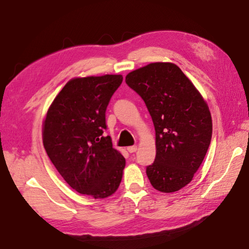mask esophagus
Instances as JSON below:
<instances>
[{
  "instance_id": "esophagus-1",
  "label": "esophagus",
  "mask_w": 249,
  "mask_h": 249,
  "mask_svg": "<svg viewBox=\"0 0 249 249\" xmlns=\"http://www.w3.org/2000/svg\"><path fill=\"white\" fill-rule=\"evenodd\" d=\"M127 151L129 153H134L137 151V146H130V147H127Z\"/></svg>"
}]
</instances>
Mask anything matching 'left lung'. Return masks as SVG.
Returning a JSON list of instances; mask_svg holds the SVG:
<instances>
[{"instance_id": "obj_1", "label": "left lung", "mask_w": 249, "mask_h": 249, "mask_svg": "<svg viewBox=\"0 0 249 249\" xmlns=\"http://www.w3.org/2000/svg\"><path fill=\"white\" fill-rule=\"evenodd\" d=\"M126 84L146 103L156 130V159L146 173L157 191L173 193L191 182L212 136L207 103L173 63H151L130 71Z\"/></svg>"}]
</instances>
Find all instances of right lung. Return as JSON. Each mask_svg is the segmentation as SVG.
<instances>
[{
	"mask_svg": "<svg viewBox=\"0 0 249 249\" xmlns=\"http://www.w3.org/2000/svg\"><path fill=\"white\" fill-rule=\"evenodd\" d=\"M123 76L105 75L70 80L54 99L43 123V146L70 186L93 198L119 188L125 159L112 146L106 111Z\"/></svg>",
	"mask_w": 249,
	"mask_h": 249,
	"instance_id": "1",
	"label": "right lung"
}]
</instances>
